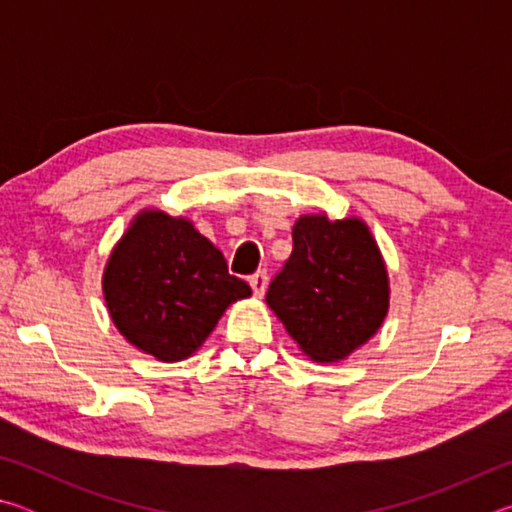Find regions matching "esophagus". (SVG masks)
<instances>
[{
  "label": "esophagus",
  "instance_id": "esophagus-1",
  "mask_svg": "<svg viewBox=\"0 0 512 512\" xmlns=\"http://www.w3.org/2000/svg\"><path fill=\"white\" fill-rule=\"evenodd\" d=\"M250 287H253V293L257 298H262L266 293V287H268V275L266 271H257L255 275H250Z\"/></svg>",
  "mask_w": 512,
  "mask_h": 512
}]
</instances>
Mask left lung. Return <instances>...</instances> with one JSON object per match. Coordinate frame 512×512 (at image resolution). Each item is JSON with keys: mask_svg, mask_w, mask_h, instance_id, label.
<instances>
[{"mask_svg": "<svg viewBox=\"0 0 512 512\" xmlns=\"http://www.w3.org/2000/svg\"><path fill=\"white\" fill-rule=\"evenodd\" d=\"M266 302L314 361H341L366 343L388 311L386 266L366 223L300 216Z\"/></svg>", "mask_w": 512, "mask_h": 512, "instance_id": "8db88e82", "label": "left lung"}]
</instances>
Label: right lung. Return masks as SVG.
Returning <instances> with one entry per match:
<instances>
[{
	"mask_svg": "<svg viewBox=\"0 0 512 512\" xmlns=\"http://www.w3.org/2000/svg\"><path fill=\"white\" fill-rule=\"evenodd\" d=\"M103 296L128 341L160 361H180L250 287L192 223L153 210L137 216L112 250Z\"/></svg>",
	"mask_w": 512,
	"mask_h": 512,
	"instance_id": "add662e5",
	"label": "right lung"
}]
</instances>
